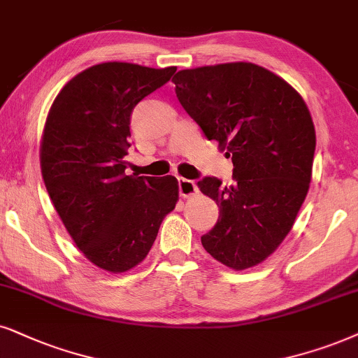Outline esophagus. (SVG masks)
I'll list each match as a JSON object with an SVG mask.
<instances>
[{"label":"esophagus","instance_id":"esophagus-1","mask_svg":"<svg viewBox=\"0 0 358 358\" xmlns=\"http://www.w3.org/2000/svg\"><path fill=\"white\" fill-rule=\"evenodd\" d=\"M178 192L183 198H188V196H192V194L198 192V187H196V183L193 182V180L178 178Z\"/></svg>","mask_w":358,"mask_h":358}]
</instances>
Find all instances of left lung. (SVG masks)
I'll list each match as a JSON object with an SVG mask.
<instances>
[{
  "label": "left lung",
  "mask_w": 358,
  "mask_h": 358,
  "mask_svg": "<svg viewBox=\"0 0 358 358\" xmlns=\"http://www.w3.org/2000/svg\"><path fill=\"white\" fill-rule=\"evenodd\" d=\"M171 83L187 114L234 166L228 187L215 176L198 182L220 206L203 248L228 268H252L287 236L309 192L315 152L309 108L286 80L251 62L185 69Z\"/></svg>",
  "instance_id": "obj_1"
}]
</instances>
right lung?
Wrapping results in <instances>:
<instances>
[{"instance_id":"obj_1","label":"right lung","mask_w":358,"mask_h":358,"mask_svg":"<svg viewBox=\"0 0 358 358\" xmlns=\"http://www.w3.org/2000/svg\"><path fill=\"white\" fill-rule=\"evenodd\" d=\"M176 67L103 62L71 79L54 99L41 142L52 205L90 262L125 273L148 255L178 200L175 176L125 175L134 107Z\"/></svg>"}]
</instances>
